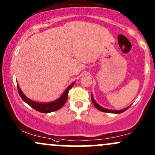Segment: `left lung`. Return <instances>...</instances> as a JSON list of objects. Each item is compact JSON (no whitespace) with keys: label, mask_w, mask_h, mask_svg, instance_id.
Returning a JSON list of instances; mask_svg holds the SVG:
<instances>
[{"label":"left lung","mask_w":155,"mask_h":155,"mask_svg":"<svg viewBox=\"0 0 155 155\" xmlns=\"http://www.w3.org/2000/svg\"><path fill=\"white\" fill-rule=\"evenodd\" d=\"M91 100H92V102H93V104H94V106L96 107L98 109V110H100V111L101 112H104V113H124V112L126 111V110H127L130 107H128L124 109V110H118V111H116V110H107V109H104V107H102L99 106V105L97 104L96 101H95L94 98H93V95H91Z\"/></svg>","instance_id":"obj_1"}]
</instances>
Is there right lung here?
<instances>
[{"label":"right lung","mask_w":155,"mask_h":155,"mask_svg":"<svg viewBox=\"0 0 155 155\" xmlns=\"http://www.w3.org/2000/svg\"><path fill=\"white\" fill-rule=\"evenodd\" d=\"M74 84L75 82L72 83V84H71V85H70L65 90V91H64L63 95H62L59 99L56 100V101H53V102H50V103H37V102H35V101H32V100L29 99V98H27V97L23 94V92L20 91L18 84V93H19L20 97L22 98V99H23L25 103L28 104L29 106L31 107L32 108L36 110L37 111L40 112V113H51V112L56 111V110H58L61 107H62V106H63L64 104H65L66 101H67L68 96V92L71 89V87L74 86Z\"/></svg>","instance_id":"obj_1"}]
</instances>
